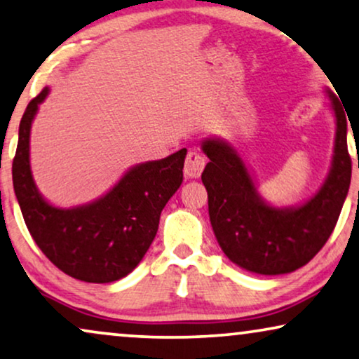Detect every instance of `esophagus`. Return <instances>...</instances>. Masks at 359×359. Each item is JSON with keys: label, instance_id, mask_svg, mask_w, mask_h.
I'll list each match as a JSON object with an SVG mask.
<instances>
[{"label": "esophagus", "instance_id": "34e87169", "mask_svg": "<svg viewBox=\"0 0 359 359\" xmlns=\"http://www.w3.org/2000/svg\"><path fill=\"white\" fill-rule=\"evenodd\" d=\"M207 164V159L202 152L197 149H190L187 152V157H185V167L184 172L187 177H192V179H197L202 174L203 167Z\"/></svg>", "mask_w": 359, "mask_h": 359}]
</instances>
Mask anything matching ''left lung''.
<instances>
[{
    "instance_id": "obj_1",
    "label": "left lung",
    "mask_w": 359,
    "mask_h": 359,
    "mask_svg": "<svg viewBox=\"0 0 359 359\" xmlns=\"http://www.w3.org/2000/svg\"><path fill=\"white\" fill-rule=\"evenodd\" d=\"M337 118L335 154L323 187L297 208H274L262 202L241 157L226 142L207 140L210 162L202 172L208 213L224 255L256 274H287L307 264L335 229L351 182L346 114L330 93Z\"/></svg>"
}]
</instances>
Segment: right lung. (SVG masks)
I'll return each instance as SVG.
<instances>
[{"mask_svg":"<svg viewBox=\"0 0 359 359\" xmlns=\"http://www.w3.org/2000/svg\"><path fill=\"white\" fill-rule=\"evenodd\" d=\"M44 88L19 124L13 159L14 194L32 240L52 264L83 283L107 284L128 276L149 250L162 208L182 184L187 149L136 165L109 192L85 207L60 210L37 192L29 167V133Z\"/></svg>","mask_w":359,"mask_h":359,"instance_id":"right-lung-1","label":"right lung"}]
</instances>
